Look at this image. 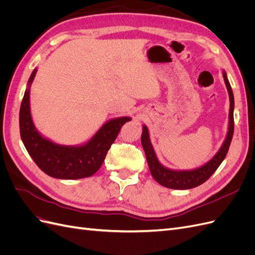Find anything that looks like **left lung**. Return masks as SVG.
<instances>
[{
    "mask_svg": "<svg viewBox=\"0 0 255 255\" xmlns=\"http://www.w3.org/2000/svg\"><path fill=\"white\" fill-rule=\"evenodd\" d=\"M223 80L230 97V113H229V129L223 144L216 155L206 163L205 165L199 167L194 170H171L161 165L157 157L153 145L150 141L149 130L145 126L142 127L141 144L145 153L146 161H148L150 172L158 184L171 189H190L203 184L210 179L211 175L217 170V168L222 163V160L227 156L231 141H232L234 133V96L232 88L227 78L226 71H223Z\"/></svg>",
    "mask_w": 255,
    "mask_h": 255,
    "instance_id": "1",
    "label": "left lung"
}]
</instances>
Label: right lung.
<instances>
[{
    "instance_id": "1",
    "label": "right lung",
    "mask_w": 255,
    "mask_h": 255,
    "mask_svg": "<svg viewBox=\"0 0 255 255\" xmlns=\"http://www.w3.org/2000/svg\"><path fill=\"white\" fill-rule=\"evenodd\" d=\"M37 69L28 80L20 114V135L30 157L41 170L55 179L78 180L95 174L102 166L107 151L117 138L122 126L130 121L120 117L107 121L91 139L82 145H63L44 138L36 129L29 109V88Z\"/></svg>"
}]
</instances>
